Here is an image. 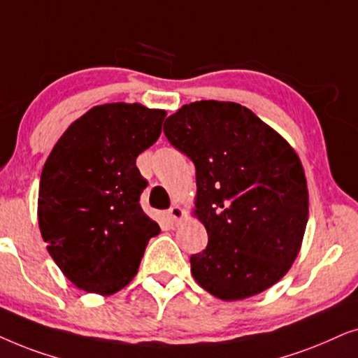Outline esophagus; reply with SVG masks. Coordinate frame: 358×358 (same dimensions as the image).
Segmentation results:
<instances>
[{
	"mask_svg": "<svg viewBox=\"0 0 358 358\" xmlns=\"http://www.w3.org/2000/svg\"><path fill=\"white\" fill-rule=\"evenodd\" d=\"M169 217H170L171 222L182 221V217H183L182 206H178V204H173V206L169 209Z\"/></svg>",
	"mask_w": 358,
	"mask_h": 358,
	"instance_id": "1",
	"label": "esophagus"
}]
</instances>
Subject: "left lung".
Wrapping results in <instances>:
<instances>
[{
  "label": "left lung",
  "mask_w": 358,
  "mask_h": 358,
  "mask_svg": "<svg viewBox=\"0 0 358 358\" xmlns=\"http://www.w3.org/2000/svg\"><path fill=\"white\" fill-rule=\"evenodd\" d=\"M170 144L193 160V214L208 245L192 255L199 287L222 301L283 278L301 249L309 194L301 160L273 127L232 101H194L166 117Z\"/></svg>",
  "instance_id": "obj_1"
}]
</instances>
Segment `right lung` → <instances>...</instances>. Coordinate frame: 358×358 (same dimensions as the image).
Returning a JSON list of instances; mask_svg holds the SVG:
<instances>
[{"instance_id":"1","label":"right lung","mask_w":358,"mask_h":358,"mask_svg":"<svg viewBox=\"0 0 358 358\" xmlns=\"http://www.w3.org/2000/svg\"><path fill=\"white\" fill-rule=\"evenodd\" d=\"M164 109L94 106L69 126L41 173L37 217L57 266L76 288L108 296L134 278L160 232L142 211L136 159L162 132Z\"/></svg>"}]
</instances>
